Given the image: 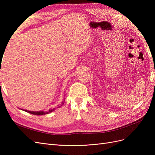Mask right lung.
<instances>
[{
  "label": "right lung",
  "mask_w": 155,
  "mask_h": 155,
  "mask_svg": "<svg viewBox=\"0 0 155 155\" xmlns=\"http://www.w3.org/2000/svg\"><path fill=\"white\" fill-rule=\"evenodd\" d=\"M64 103V100H63L62 102H61V104H60L58 107H61L63 104ZM22 110V109H21ZM55 110V109H49L48 111L47 112H45V111H29V110H25L27 112H28V113H30V114H34V115H37V116H39V115H44V114H48L50 113V112H51L52 111H54Z\"/></svg>",
  "instance_id": "1"
}]
</instances>
